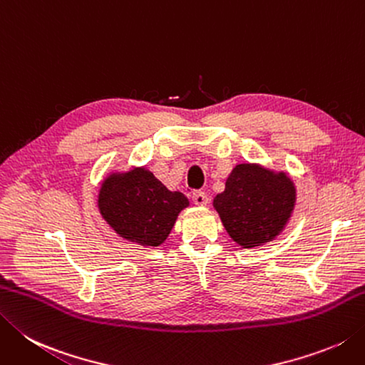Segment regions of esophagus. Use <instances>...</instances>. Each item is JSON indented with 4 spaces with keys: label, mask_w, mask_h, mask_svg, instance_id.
I'll return each instance as SVG.
<instances>
[{
    "label": "esophagus",
    "mask_w": 365,
    "mask_h": 365,
    "mask_svg": "<svg viewBox=\"0 0 365 365\" xmlns=\"http://www.w3.org/2000/svg\"><path fill=\"white\" fill-rule=\"evenodd\" d=\"M192 202L196 205H207L209 204V196L204 191H195L192 192Z\"/></svg>",
    "instance_id": "obj_1"
}]
</instances>
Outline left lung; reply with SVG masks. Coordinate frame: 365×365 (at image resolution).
I'll return each mask as SVG.
<instances>
[{
    "mask_svg": "<svg viewBox=\"0 0 365 365\" xmlns=\"http://www.w3.org/2000/svg\"><path fill=\"white\" fill-rule=\"evenodd\" d=\"M294 185L287 175L252 164H239L226 178V188L213 205L227 234L250 248L274 239L294 207Z\"/></svg>",
    "mask_w": 365,
    "mask_h": 365,
    "instance_id": "left-lung-1",
    "label": "left lung"
}]
</instances>
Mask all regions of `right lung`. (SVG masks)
<instances>
[{"instance_id":"obj_1","label":"right lung","mask_w":365,"mask_h":365,"mask_svg":"<svg viewBox=\"0 0 365 365\" xmlns=\"http://www.w3.org/2000/svg\"><path fill=\"white\" fill-rule=\"evenodd\" d=\"M188 205L182 192L169 191L152 173L135 169L106 178L99 191V210L121 237L158 247Z\"/></svg>"}]
</instances>
